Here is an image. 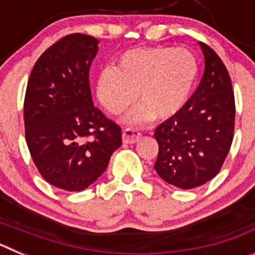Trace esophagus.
Masks as SVG:
<instances>
[{"instance_id": "obj_1", "label": "esophagus", "mask_w": 255, "mask_h": 255, "mask_svg": "<svg viewBox=\"0 0 255 255\" xmlns=\"http://www.w3.org/2000/svg\"><path fill=\"white\" fill-rule=\"evenodd\" d=\"M140 138V132L136 129H132V128H126L123 131V141L126 144H132L136 143Z\"/></svg>"}]
</instances>
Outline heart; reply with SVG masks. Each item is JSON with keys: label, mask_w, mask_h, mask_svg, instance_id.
I'll return each instance as SVG.
<instances>
[{"label": "heart", "mask_w": 255, "mask_h": 255, "mask_svg": "<svg viewBox=\"0 0 255 255\" xmlns=\"http://www.w3.org/2000/svg\"><path fill=\"white\" fill-rule=\"evenodd\" d=\"M198 61L189 49L147 47L126 51L117 66H107L97 79V97L108 112L119 115L135 100L125 121L167 120L188 102L198 78Z\"/></svg>", "instance_id": "1"}]
</instances>
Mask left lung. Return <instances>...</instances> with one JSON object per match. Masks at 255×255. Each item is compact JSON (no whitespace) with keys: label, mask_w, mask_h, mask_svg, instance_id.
<instances>
[{"label":"left lung","mask_w":255,"mask_h":255,"mask_svg":"<svg viewBox=\"0 0 255 255\" xmlns=\"http://www.w3.org/2000/svg\"><path fill=\"white\" fill-rule=\"evenodd\" d=\"M204 74L181 111L155 129L154 170L176 186L197 188L221 170L234 138L235 100L229 71L211 47L199 43Z\"/></svg>","instance_id":"left-lung-1"}]
</instances>
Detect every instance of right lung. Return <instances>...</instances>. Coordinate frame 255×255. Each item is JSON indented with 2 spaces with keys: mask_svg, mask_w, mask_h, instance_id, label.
Wrapping results in <instances>:
<instances>
[{
  "mask_svg": "<svg viewBox=\"0 0 255 255\" xmlns=\"http://www.w3.org/2000/svg\"><path fill=\"white\" fill-rule=\"evenodd\" d=\"M98 39L70 34L38 58L24 102L25 139L43 179L82 191L107 168L121 145V129L93 105L89 69Z\"/></svg>",
  "mask_w": 255,
  "mask_h": 255,
  "instance_id": "add662e5",
  "label": "right lung"
}]
</instances>
